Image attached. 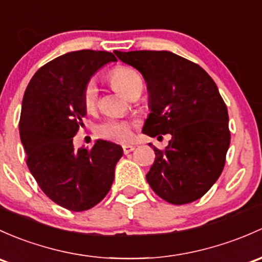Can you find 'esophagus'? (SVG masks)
Instances as JSON below:
<instances>
[{
	"mask_svg": "<svg viewBox=\"0 0 262 262\" xmlns=\"http://www.w3.org/2000/svg\"><path fill=\"white\" fill-rule=\"evenodd\" d=\"M134 149H136V147H134V145H130V144L123 145V152H124V154H128V153L133 152Z\"/></svg>",
	"mask_w": 262,
	"mask_h": 262,
	"instance_id": "34e87169",
	"label": "esophagus"
}]
</instances>
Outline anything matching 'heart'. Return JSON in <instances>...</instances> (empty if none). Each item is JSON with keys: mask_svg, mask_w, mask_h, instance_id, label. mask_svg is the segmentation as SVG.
I'll return each mask as SVG.
<instances>
[{"mask_svg": "<svg viewBox=\"0 0 262 262\" xmlns=\"http://www.w3.org/2000/svg\"><path fill=\"white\" fill-rule=\"evenodd\" d=\"M110 81L124 95L129 96L137 88L143 85L139 73L130 66H117L109 74ZM98 85L89 80L82 90V105L88 112H94L98 105ZM96 134L100 138L112 142H128L132 137V124L120 119H108L96 126Z\"/></svg>", "mask_w": 262, "mask_h": 262, "instance_id": "obj_1", "label": "heart"}]
</instances>
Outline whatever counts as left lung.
I'll use <instances>...</instances> for the list:
<instances>
[{"mask_svg":"<svg viewBox=\"0 0 262 262\" xmlns=\"http://www.w3.org/2000/svg\"><path fill=\"white\" fill-rule=\"evenodd\" d=\"M114 54L147 82L150 114L143 133L172 136L166 149L153 145L147 182L167 202H193L219 180L230 147L227 106L216 82L200 65L170 51Z\"/></svg>","mask_w":262,"mask_h":262,"instance_id":"obj_1","label":"left lung"}]
</instances>
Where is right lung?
<instances>
[{
    "mask_svg": "<svg viewBox=\"0 0 262 262\" xmlns=\"http://www.w3.org/2000/svg\"><path fill=\"white\" fill-rule=\"evenodd\" d=\"M110 61L117 57L108 51L68 52L38 69L25 92L18 126L27 167L43 193L66 210L98 205L123 156V148L108 140L79 149L73 144L86 115L84 86Z\"/></svg>",
    "mask_w": 262,
    "mask_h": 262,
    "instance_id": "add662e5",
    "label": "right lung"
}]
</instances>
